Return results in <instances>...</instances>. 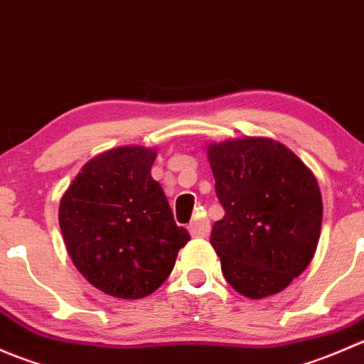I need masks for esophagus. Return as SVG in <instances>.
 <instances>
[{
	"label": "esophagus",
	"mask_w": 364,
	"mask_h": 364,
	"mask_svg": "<svg viewBox=\"0 0 364 364\" xmlns=\"http://www.w3.org/2000/svg\"><path fill=\"white\" fill-rule=\"evenodd\" d=\"M190 234L196 237H204L208 236L209 232V220L205 216H200V218H196L192 223L188 225Z\"/></svg>",
	"instance_id": "34e87169"
}]
</instances>
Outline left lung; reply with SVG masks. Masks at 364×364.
<instances>
[{
	"mask_svg": "<svg viewBox=\"0 0 364 364\" xmlns=\"http://www.w3.org/2000/svg\"><path fill=\"white\" fill-rule=\"evenodd\" d=\"M208 159L225 211L209 240L223 277L250 299L284 291L306 269L321 237L322 197L314 172L264 137L209 144Z\"/></svg>",
	"mask_w": 364,
	"mask_h": 364,
	"instance_id": "obj_1",
	"label": "left lung"
}]
</instances>
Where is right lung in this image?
<instances>
[{"mask_svg": "<svg viewBox=\"0 0 364 364\" xmlns=\"http://www.w3.org/2000/svg\"><path fill=\"white\" fill-rule=\"evenodd\" d=\"M155 159L142 146L109 149L80 168L60 203L72 262L93 287L121 299L155 292L190 241L151 178Z\"/></svg>", "mask_w": 364, "mask_h": 364, "instance_id": "add662e5", "label": "right lung"}]
</instances>
